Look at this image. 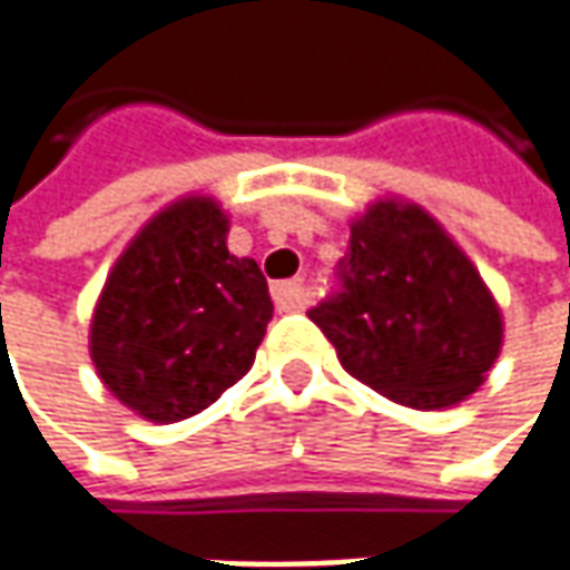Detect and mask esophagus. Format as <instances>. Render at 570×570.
Masks as SVG:
<instances>
[{
    "mask_svg": "<svg viewBox=\"0 0 570 570\" xmlns=\"http://www.w3.org/2000/svg\"><path fill=\"white\" fill-rule=\"evenodd\" d=\"M273 301L278 311H301V307H304V301H307L304 282H301V278H295V282H275Z\"/></svg>",
    "mask_w": 570,
    "mask_h": 570,
    "instance_id": "1",
    "label": "esophagus"
}]
</instances>
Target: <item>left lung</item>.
Here are the masks:
<instances>
[{"label": "left lung", "instance_id": "8db88e82", "mask_svg": "<svg viewBox=\"0 0 570 570\" xmlns=\"http://www.w3.org/2000/svg\"><path fill=\"white\" fill-rule=\"evenodd\" d=\"M336 282L307 317L352 377L409 409H448L485 381L501 311L425 208L381 199L355 218Z\"/></svg>", "mask_w": 570, "mask_h": 570}]
</instances>
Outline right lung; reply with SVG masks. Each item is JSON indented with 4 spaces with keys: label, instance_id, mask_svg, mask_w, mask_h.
I'll use <instances>...</instances> for the list:
<instances>
[{
    "label": "right lung",
    "instance_id": "obj_1",
    "mask_svg": "<svg viewBox=\"0 0 570 570\" xmlns=\"http://www.w3.org/2000/svg\"><path fill=\"white\" fill-rule=\"evenodd\" d=\"M228 215L189 196L122 250L91 320V362L148 422H180L250 371L273 320L256 259L228 253Z\"/></svg>",
    "mask_w": 570,
    "mask_h": 570
}]
</instances>
